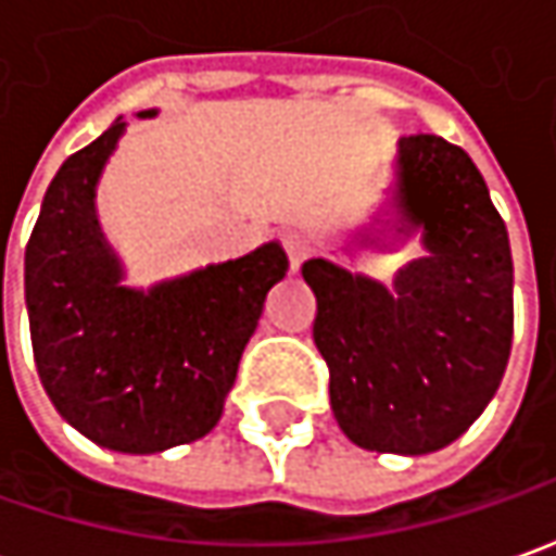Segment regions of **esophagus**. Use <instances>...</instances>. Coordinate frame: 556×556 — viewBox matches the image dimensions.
<instances>
[{"mask_svg": "<svg viewBox=\"0 0 556 556\" xmlns=\"http://www.w3.org/2000/svg\"><path fill=\"white\" fill-rule=\"evenodd\" d=\"M282 245H286V255H289L292 270H298L301 261L311 255V242H307V237H301V233H286V237H282Z\"/></svg>", "mask_w": 556, "mask_h": 556, "instance_id": "esophagus-1", "label": "esophagus"}]
</instances>
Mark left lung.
<instances>
[{"label": "left lung", "mask_w": 556, "mask_h": 556, "mask_svg": "<svg viewBox=\"0 0 556 556\" xmlns=\"http://www.w3.org/2000/svg\"><path fill=\"white\" fill-rule=\"evenodd\" d=\"M412 233L425 255L393 286L326 258L301 267L338 428L369 452L450 446L486 409L510 356L507 227L468 153L437 135L396 141L391 200L354 242L393 249Z\"/></svg>", "instance_id": "left-lung-1"}]
</instances>
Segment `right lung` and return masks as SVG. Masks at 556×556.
<instances>
[{"label": "right lung", "mask_w": 556, "mask_h": 556, "mask_svg": "<svg viewBox=\"0 0 556 556\" xmlns=\"http://www.w3.org/2000/svg\"><path fill=\"white\" fill-rule=\"evenodd\" d=\"M123 135L119 116L58 168L27 242L24 292L36 369L61 418L104 450L153 455L218 425L289 258L274 240L150 289L125 286L94 205Z\"/></svg>", "instance_id": "right-lung-1"}]
</instances>
